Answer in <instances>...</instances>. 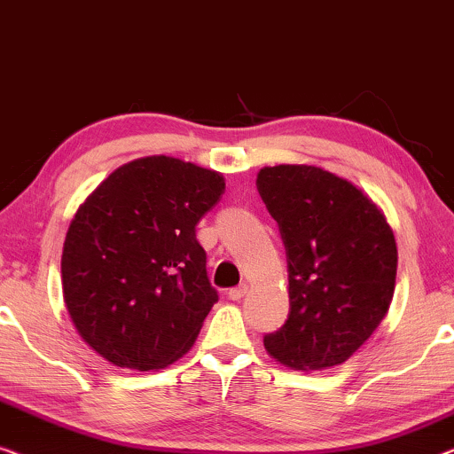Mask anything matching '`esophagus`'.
Wrapping results in <instances>:
<instances>
[{
  "label": "esophagus",
  "instance_id": "obj_1",
  "mask_svg": "<svg viewBox=\"0 0 454 454\" xmlns=\"http://www.w3.org/2000/svg\"><path fill=\"white\" fill-rule=\"evenodd\" d=\"M245 294H247V286L240 284V286H236V288H230L228 298L230 300H240L242 296H245Z\"/></svg>",
  "mask_w": 454,
  "mask_h": 454
}]
</instances>
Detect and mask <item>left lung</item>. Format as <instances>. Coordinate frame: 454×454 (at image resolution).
Segmentation results:
<instances>
[{"label":"left lung","mask_w":454,"mask_h":454,"mask_svg":"<svg viewBox=\"0 0 454 454\" xmlns=\"http://www.w3.org/2000/svg\"><path fill=\"white\" fill-rule=\"evenodd\" d=\"M257 191L288 261L290 312L263 337L267 352L294 370L337 366L372 335L391 304L393 230L360 189L317 166H267Z\"/></svg>","instance_id":"left-lung-1"}]
</instances>
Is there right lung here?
Masks as SVG:
<instances>
[{"label": "right lung", "mask_w": 454, "mask_h": 454, "mask_svg": "<svg viewBox=\"0 0 454 454\" xmlns=\"http://www.w3.org/2000/svg\"><path fill=\"white\" fill-rule=\"evenodd\" d=\"M224 195L220 172L170 156L105 178L69 224L61 257L69 317L121 368L168 366L218 302L197 224Z\"/></svg>", "instance_id": "add662e5"}]
</instances>
